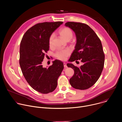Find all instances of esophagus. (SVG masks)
Masks as SVG:
<instances>
[{"label":"esophagus","mask_w":122,"mask_h":122,"mask_svg":"<svg viewBox=\"0 0 122 122\" xmlns=\"http://www.w3.org/2000/svg\"><path fill=\"white\" fill-rule=\"evenodd\" d=\"M64 67L65 68H66L67 66H66V63H64Z\"/></svg>","instance_id":"1"}]
</instances>
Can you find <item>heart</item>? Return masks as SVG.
<instances>
[{
  "label": "heart",
  "instance_id": "obj_1",
  "mask_svg": "<svg viewBox=\"0 0 122 122\" xmlns=\"http://www.w3.org/2000/svg\"><path fill=\"white\" fill-rule=\"evenodd\" d=\"M59 33L60 35L66 40L69 41L73 37V33L72 30L67 27H65L59 30ZM54 38V34H52L50 35L49 39V45L50 47H52L53 46V40ZM70 51L68 49L59 50L55 54V56L58 59L61 60H65L66 57L69 55Z\"/></svg>",
  "mask_w": 122,
  "mask_h": 122
}]
</instances>
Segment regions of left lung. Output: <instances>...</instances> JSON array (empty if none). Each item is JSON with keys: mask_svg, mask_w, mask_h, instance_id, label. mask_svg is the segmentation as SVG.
<instances>
[{"mask_svg": "<svg viewBox=\"0 0 122 122\" xmlns=\"http://www.w3.org/2000/svg\"><path fill=\"white\" fill-rule=\"evenodd\" d=\"M65 26L75 33L76 43L69 61H80L83 65L79 67L72 64L67 66L74 70L69 83L76 89L84 90L92 87L99 78L103 68L105 56L100 38L87 24L67 22Z\"/></svg>", "mask_w": 122, "mask_h": 122, "instance_id": "8db88e82", "label": "left lung"}]
</instances>
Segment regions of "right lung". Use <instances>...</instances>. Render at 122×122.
Segmentation results:
<instances>
[{
    "label": "right lung",
    "instance_id": "obj_1",
    "mask_svg": "<svg viewBox=\"0 0 122 122\" xmlns=\"http://www.w3.org/2000/svg\"><path fill=\"white\" fill-rule=\"evenodd\" d=\"M63 23H37L26 31L21 41L19 63L22 73L30 87L41 93L47 94L56 89L58 78L64 68L63 63L57 59L48 68L42 65L49 49V37Z\"/></svg>",
    "mask_w": 122,
    "mask_h": 122
}]
</instances>
